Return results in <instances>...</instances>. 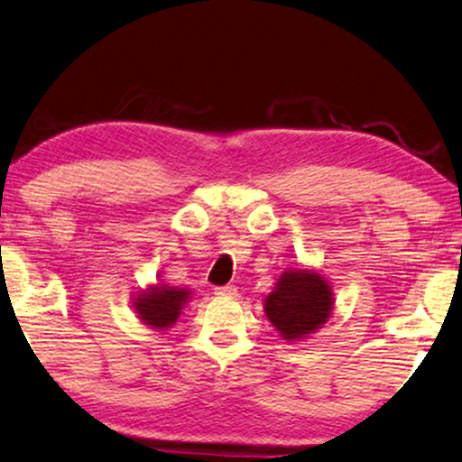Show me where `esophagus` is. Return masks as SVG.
<instances>
[{
  "instance_id": "1",
  "label": "esophagus",
  "mask_w": 462,
  "mask_h": 462,
  "mask_svg": "<svg viewBox=\"0 0 462 462\" xmlns=\"http://www.w3.org/2000/svg\"><path fill=\"white\" fill-rule=\"evenodd\" d=\"M236 287L233 285H223V287H217L215 290V296H218V298H233L236 296Z\"/></svg>"
}]
</instances>
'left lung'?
Here are the masks:
<instances>
[{"label":"left lung","mask_w":462,"mask_h":462,"mask_svg":"<svg viewBox=\"0 0 462 462\" xmlns=\"http://www.w3.org/2000/svg\"><path fill=\"white\" fill-rule=\"evenodd\" d=\"M331 283L314 269L283 271L264 298V314L287 342H302L319 331L336 309Z\"/></svg>","instance_id":"1"}]
</instances>
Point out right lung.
<instances>
[{
  "label": "right lung",
  "instance_id": "right-lung-1",
  "mask_svg": "<svg viewBox=\"0 0 462 462\" xmlns=\"http://www.w3.org/2000/svg\"><path fill=\"white\" fill-rule=\"evenodd\" d=\"M191 296L193 293L185 287L153 283L135 293L133 309L137 312V319L150 329L166 331L177 323Z\"/></svg>",
  "mask_w": 462,
  "mask_h": 462
}]
</instances>
